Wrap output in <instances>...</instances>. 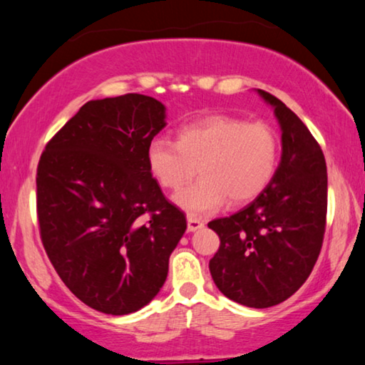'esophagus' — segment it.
<instances>
[{"instance_id":"1","label":"esophagus","mask_w":365,"mask_h":365,"mask_svg":"<svg viewBox=\"0 0 365 365\" xmlns=\"http://www.w3.org/2000/svg\"><path fill=\"white\" fill-rule=\"evenodd\" d=\"M202 227H205V224H202L201 219H196V217H193V215H190V217H188V232L201 230Z\"/></svg>"}]
</instances>
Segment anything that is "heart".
Listing matches in <instances>:
<instances>
[{"label":"heart","mask_w":365,"mask_h":365,"mask_svg":"<svg viewBox=\"0 0 365 365\" xmlns=\"http://www.w3.org/2000/svg\"><path fill=\"white\" fill-rule=\"evenodd\" d=\"M280 141L264 122L232 115H209L178 128L175 143L154 138L146 164L160 187L178 190L200 174V180L174 196L190 215H207L225 205H243L261 195L277 172Z\"/></svg>","instance_id":"1"}]
</instances>
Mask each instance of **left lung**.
<instances>
[{"label":"left lung","instance_id":"8db88e82","mask_svg":"<svg viewBox=\"0 0 365 365\" xmlns=\"http://www.w3.org/2000/svg\"><path fill=\"white\" fill-rule=\"evenodd\" d=\"M256 91L280 123V164L251 205L209 222L220 238L209 270L228 299L264 309L298 292L317 261L325 233L327 165L299 117L279 98Z\"/></svg>","mask_w":365,"mask_h":365}]
</instances>
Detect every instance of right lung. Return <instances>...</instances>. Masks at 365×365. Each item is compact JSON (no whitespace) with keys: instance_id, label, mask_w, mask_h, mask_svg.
Wrapping results in <instances>:
<instances>
[{"instance_id":"1","label":"right lung","mask_w":365,"mask_h":365,"mask_svg":"<svg viewBox=\"0 0 365 365\" xmlns=\"http://www.w3.org/2000/svg\"><path fill=\"white\" fill-rule=\"evenodd\" d=\"M165 106L128 93L85 103L49 140L36 169L46 255L66 287L96 311L125 316L163 288L187 230L146 164Z\"/></svg>"}]
</instances>
